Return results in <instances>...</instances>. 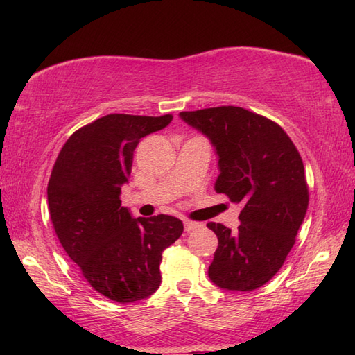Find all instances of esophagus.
<instances>
[{
	"mask_svg": "<svg viewBox=\"0 0 355 355\" xmlns=\"http://www.w3.org/2000/svg\"><path fill=\"white\" fill-rule=\"evenodd\" d=\"M201 223L197 221H191V220H184V230L186 232H192V230H197L201 227Z\"/></svg>",
	"mask_w": 355,
	"mask_h": 355,
	"instance_id": "1",
	"label": "esophagus"
}]
</instances>
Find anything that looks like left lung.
I'll list each match as a JSON object with an SVG mask.
<instances>
[{"label": "left lung", "instance_id": "obj_1", "mask_svg": "<svg viewBox=\"0 0 355 355\" xmlns=\"http://www.w3.org/2000/svg\"><path fill=\"white\" fill-rule=\"evenodd\" d=\"M214 143L218 193L241 202L236 232L207 223L218 236L210 281L224 290L252 291L273 277L296 243L310 193L297 148L273 120L239 107L180 112Z\"/></svg>", "mask_w": 355, "mask_h": 355}]
</instances>
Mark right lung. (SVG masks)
I'll return each instance as SVG.
<instances>
[{
	"mask_svg": "<svg viewBox=\"0 0 355 355\" xmlns=\"http://www.w3.org/2000/svg\"><path fill=\"white\" fill-rule=\"evenodd\" d=\"M171 120L103 116L70 135L51 169L47 197L59 243L85 281L114 302L141 300L160 286L162 254L183 233L178 218H132L120 201L134 149Z\"/></svg>",
	"mask_w": 355,
	"mask_h": 355,
	"instance_id": "obj_1",
	"label": "right lung"
}]
</instances>
